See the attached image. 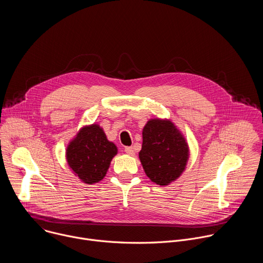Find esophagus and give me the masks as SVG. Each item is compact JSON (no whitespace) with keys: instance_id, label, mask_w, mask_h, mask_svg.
Here are the masks:
<instances>
[{"instance_id":"1","label":"esophagus","mask_w":263,"mask_h":263,"mask_svg":"<svg viewBox=\"0 0 263 263\" xmlns=\"http://www.w3.org/2000/svg\"><path fill=\"white\" fill-rule=\"evenodd\" d=\"M125 152L128 154V155H131V156H134L135 152H134V148L132 146H126L125 147Z\"/></svg>"}]
</instances>
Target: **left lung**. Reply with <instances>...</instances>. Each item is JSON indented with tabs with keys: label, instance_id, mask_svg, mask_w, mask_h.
I'll return each mask as SVG.
<instances>
[{
	"label": "left lung",
	"instance_id": "1",
	"mask_svg": "<svg viewBox=\"0 0 263 263\" xmlns=\"http://www.w3.org/2000/svg\"><path fill=\"white\" fill-rule=\"evenodd\" d=\"M190 146L183 133L167 119H151L142 129L139 159L152 182L165 186L185 171Z\"/></svg>",
	"mask_w": 263,
	"mask_h": 263
}]
</instances>
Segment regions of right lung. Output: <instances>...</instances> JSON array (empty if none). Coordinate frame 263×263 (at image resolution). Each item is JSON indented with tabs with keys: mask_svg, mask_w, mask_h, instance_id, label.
Segmentation results:
<instances>
[{
	"mask_svg": "<svg viewBox=\"0 0 263 263\" xmlns=\"http://www.w3.org/2000/svg\"><path fill=\"white\" fill-rule=\"evenodd\" d=\"M117 154V145L107 139L103 128L96 123L82 127L65 149V158L71 172L89 185L100 182L106 176Z\"/></svg>",
	"mask_w": 263,
	"mask_h": 263,
	"instance_id": "right-lung-1",
	"label": "right lung"
}]
</instances>
